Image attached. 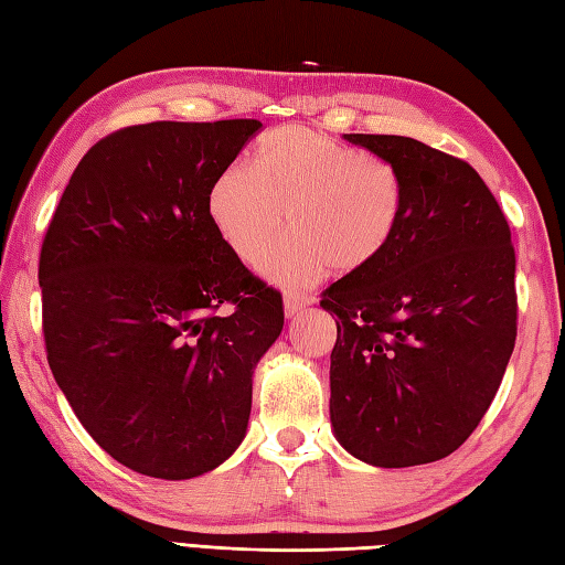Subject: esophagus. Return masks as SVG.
Segmentation results:
<instances>
[{
	"label": "esophagus",
	"mask_w": 565,
	"mask_h": 565,
	"mask_svg": "<svg viewBox=\"0 0 565 565\" xmlns=\"http://www.w3.org/2000/svg\"><path fill=\"white\" fill-rule=\"evenodd\" d=\"M309 305H312V297H309V295L297 292V290H287L285 292V317L292 319V317H297Z\"/></svg>",
	"instance_id": "34e87169"
}]
</instances>
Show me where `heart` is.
Wrapping results in <instances>:
<instances>
[{
	"mask_svg": "<svg viewBox=\"0 0 565 565\" xmlns=\"http://www.w3.org/2000/svg\"><path fill=\"white\" fill-rule=\"evenodd\" d=\"M206 212L218 238L250 268L263 266L290 222L295 234L266 273L297 287L329 266L341 275L371 268L397 234L405 185L383 158L307 126H280L260 138L250 168L218 172Z\"/></svg>",
	"mask_w": 565,
	"mask_h": 565,
	"instance_id": "obj_1",
	"label": "heart"
}]
</instances>
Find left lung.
<instances>
[{
	"label": "left lung",
	"instance_id": "8db88e82",
	"mask_svg": "<svg viewBox=\"0 0 565 565\" xmlns=\"http://www.w3.org/2000/svg\"><path fill=\"white\" fill-rule=\"evenodd\" d=\"M393 163L405 214L371 268L321 295L337 315L329 414L363 463H434L488 412L516 339L514 246L466 160L407 136L343 134Z\"/></svg>",
	"mask_w": 565,
	"mask_h": 565
}]
</instances>
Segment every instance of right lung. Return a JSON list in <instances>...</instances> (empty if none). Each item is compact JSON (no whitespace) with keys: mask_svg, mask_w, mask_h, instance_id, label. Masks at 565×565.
Masks as SVG:
<instances>
[{"mask_svg":"<svg viewBox=\"0 0 565 565\" xmlns=\"http://www.w3.org/2000/svg\"><path fill=\"white\" fill-rule=\"evenodd\" d=\"M256 119L153 121L79 160L39 260L57 387L105 451L141 476L210 473L244 441L253 371L282 297L218 238L206 198ZM224 301L235 305L218 316Z\"/></svg>","mask_w":565,"mask_h":565,"instance_id":"1","label":"right lung"}]
</instances>
